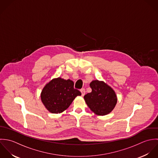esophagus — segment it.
Wrapping results in <instances>:
<instances>
[{"mask_svg":"<svg viewBox=\"0 0 158 158\" xmlns=\"http://www.w3.org/2000/svg\"><path fill=\"white\" fill-rule=\"evenodd\" d=\"M81 94H82V96H84L85 94V89H81Z\"/></svg>","mask_w":158,"mask_h":158,"instance_id":"esophagus-1","label":"esophagus"}]
</instances>
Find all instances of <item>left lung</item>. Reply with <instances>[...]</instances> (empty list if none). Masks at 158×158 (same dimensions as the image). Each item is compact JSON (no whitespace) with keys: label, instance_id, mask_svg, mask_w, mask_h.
I'll return each instance as SVG.
<instances>
[{"label":"left lung","instance_id":"1","mask_svg":"<svg viewBox=\"0 0 158 158\" xmlns=\"http://www.w3.org/2000/svg\"><path fill=\"white\" fill-rule=\"evenodd\" d=\"M90 86L92 92L84 96V99L89 107L98 115L109 114L117 102L115 92L104 82L98 80L93 81Z\"/></svg>","mask_w":158,"mask_h":158}]
</instances>
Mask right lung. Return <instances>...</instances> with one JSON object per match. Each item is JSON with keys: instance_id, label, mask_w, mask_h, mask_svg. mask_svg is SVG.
I'll list each match as a JSON object with an SVG mask.
<instances>
[{"instance_id": "add662e5", "label": "right lung", "mask_w": 158, "mask_h": 158, "mask_svg": "<svg viewBox=\"0 0 158 158\" xmlns=\"http://www.w3.org/2000/svg\"><path fill=\"white\" fill-rule=\"evenodd\" d=\"M81 95L79 90L74 88V82L62 78L54 79L42 90L41 101L51 113H61L66 110L77 96Z\"/></svg>"}]
</instances>
